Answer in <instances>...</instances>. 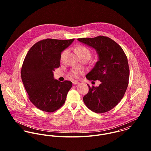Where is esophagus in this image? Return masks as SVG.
Returning <instances> with one entry per match:
<instances>
[{"mask_svg": "<svg viewBox=\"0 0 151 151\" xmlns=\"http://www.w3.org/2000/svg\"><path fill=\"white\" fill-rule=\"evenodd\" d=\"M73 84H74V85H76V84H79V82H78V81H73Z\"/></svg>", "mask_w": 151, "mask_h": 151, "instance_id": "1", "label": "esophagus"}]
</instances>
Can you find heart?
<instances>
[{
    "mask_svg": "<svg viewBox=\"0 0 151 151\" xmlns=\"http://www.w3.org/2000/svg\"><path fill=\"white\" fill-rule=\"evenodd\" d=\"M77 53L78 54V55L81 58H85V57H87L90 58L91 56V52L90 51V50L86 47V46H79L77 48ZM67 50H64L62 54H61V59H63V58L64 57L65 54L66 53ZM80 74V71L77 70H72L70 71V75L75 78H77L78 77Z\"/></svg>",
    "mask_w": 151,
    "mask_h": 151,
    "instance_id": "1",
    "label": "heart"
}]
</instances>
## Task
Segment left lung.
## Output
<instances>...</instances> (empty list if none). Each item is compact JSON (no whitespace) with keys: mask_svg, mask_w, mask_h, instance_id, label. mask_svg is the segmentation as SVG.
I'll list each match as a JSON object with an SVG mask.
<instances>
[{"mask_svg":"<svg viewBox=\"0 0 151 151\" xmlns=\"http://www.w3.org/2000/svg\"><path fill=\"white\" fill-rule=\"evenodd\" d=\"M78 41L96 49L99 60L88 73V80H99L98 87L89 86L83 98L86 107L96 113L114 108L124 96L129 85V70L127 58L122 47L105 36L78 38Z\"/></svg>","mask_w":151,"mask_h":151,"instance_id":"obj_1","label":"left lung"}]
</instances>
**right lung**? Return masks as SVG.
I'll use <instances>...</instances> for the list:
<instances>
[{
	"label": "right lung",
	"mask_w": 151,
	"mask_h": 151,
	"mask_svg": "<svg viewBox=\"0 0 151 151\" xmlns=\"http://www.w3.org/2000/svg\"><path fill=\"white\" fill-rule=\"evenodd\" d=\"M74 40H42L29 49L24 59L22 81L29 101L42 111L53 112L65 104L72 83L55 80L53 71L60 66L61 52Z\"/></svg>",
	"instance_id": "obj_1"
}]
</instances>
